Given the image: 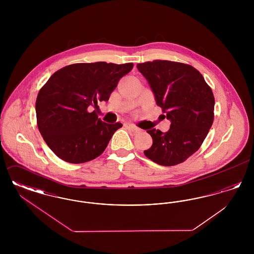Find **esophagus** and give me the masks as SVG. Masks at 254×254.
Here are the masks:
<instances>
[{
	"label": "esophagus",
	"instance_id": "esophagus-1",
	"mask_svg": "<svg viewBox=\"0 0 254 254\" xmlns=\"http://www.w3.org/2000/svg\"><path fill=\"white\" fill-rule=\"evenodd\" d=\"M127 129H128L129 132H131L132 134L140 132V129H139L137 127L133 126V125H128V126H127Z\"/></svg>",
	"mask_w": 254,
	"mask_h": 254
}]
</instances>
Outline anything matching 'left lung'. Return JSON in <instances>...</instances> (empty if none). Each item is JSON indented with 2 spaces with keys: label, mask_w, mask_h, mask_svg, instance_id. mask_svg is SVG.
I'll list each match as a JSON object with an SVG mask.
<instances>
[{
  "label": "left lung",
  "mask_w": 254,
  "mask_h": 254,
  "mask_svg": "<svg viewBox=\"0 0 254 254\" xmlns=\"http://www.w3.org/2000/svg\"><path fill=\"white\" fill-rule=\"evenodd\" d=\"M150 85L158 107L171 122L167 132L148 129L153 144L144 151L158 165L185 162L203 144L214 119V96L203 75L178 62L155 60L137 64Z\"/></svg>",
  "instance_id": "1"
}]
</instances>
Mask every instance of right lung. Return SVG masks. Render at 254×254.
I'll return each mask as SVG.
<instances>
[{
    "mask_svg": "<svg viewBox=\"0 0 254 254\" xmlns=\"http://www.w3.org/2000/svg\"><path fill=\"white\" fill-rule=\"evenodd\" d=\"M132 63H79L53 73L36 100L37 126L49 148L71 164L100 156L121 123L101 121L90 106L108 101Z\"/></svg>",
    "mask_w": 254,
    "mask_h": 254,
    "instance_id": "1",
    "label": "right lung"
}]
</instances>
